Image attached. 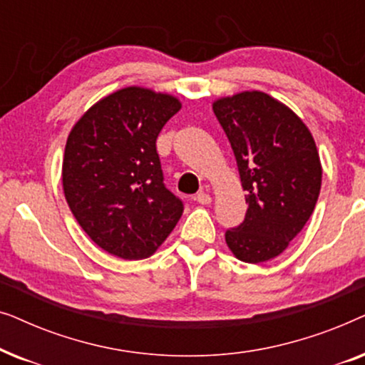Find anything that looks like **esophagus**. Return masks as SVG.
I'll return each mask as SVG.
<instances>
[{
  "label": "esophagus",
  "mask_w": 365,
  "mask_h": 365,
  "mask_svg": "<svg viewBox=\"0 0 365 365\" xmlns=\"http://www.w3.org/2000/svg\"><path fill=\"white\" fill-rule=\"evenodd\" d=\"M194 199H196V201H197L199 204H204V206H207V204H211V202H212L211 194H209V192H204V191L199 192L197 196L194 197Z\"/></svg>",
  "instance_id": "obj_1"
}]
</instances>
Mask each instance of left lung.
<instances>
[{
    "instance_id": "8db88e82",
    "label": "left lung",
    "mask_w": 365,
    "mask_h": 365,
    "mask_svg": "<svg viewBox=\"0 0 365 365\" xmlns=\"http://www.w3.org/2000/svg\"><path fill=\"white\" fill-rule=\"evenodd\" d=\"M212 111L231 143L247 212L226 242L239 261L266 262L286 251L316 207L322 166L302 119L262 91L219 98Z\"/></svg>"
}]
</instances>
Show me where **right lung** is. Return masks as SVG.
<instances>
[{
  "label": "right lung",
  "mask_w": 365,
  "mask_h": 365,
  "mask_svg": "<svg viewBox=\"0 0 365 365\" xmlns=\"http://www.w3.org/2000/svg\"><path fill=\"white\" fill-rule=\"evenodd\" d=\"M179 109L176 96L128 86L93 104L69 133L64 197L83 231L113 256H153L182 216L156 151L158 134Z\"/></svg>",
  "instance_id": "right-lung-1"
}]
</instances>
